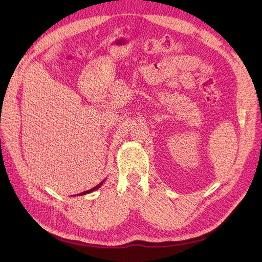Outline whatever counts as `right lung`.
<instances>
[{
	"label": "right lung",
	"instance_id": "right-lung-1",
	"mask_svg": "<svg viewBox=\"0 0 262 262\" xmlns=\"http://www.w3.org/2000/svg\"><path fill=\"white\" fill-rule=\"evenodd\" d=\"M105 182V180H102L100 184H98L96 187H94V188H92L91 190H87V191H84V192H82V193H78V194H75V195H84V194H87V193H91V192H93V191H95V190H97V189H99L101 186H102V184H104Z\"/></svg>",
	"mask_w": 262,
	"mask_h": 262
}]
</instances>
